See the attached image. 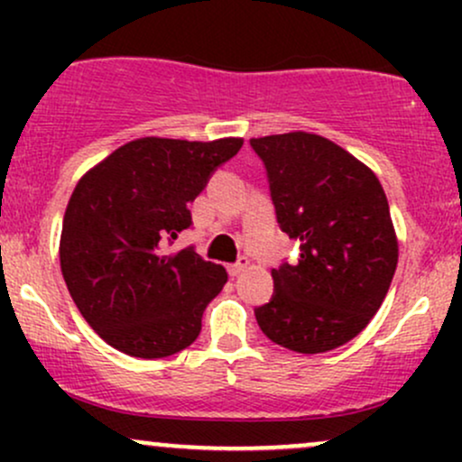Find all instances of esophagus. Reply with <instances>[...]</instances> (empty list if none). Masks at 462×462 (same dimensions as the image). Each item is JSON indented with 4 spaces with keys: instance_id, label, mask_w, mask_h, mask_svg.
I'll return each instance as SVG.
<instances>
[{
    "instance_id": "34e87169",
    "label": "esophagus",
    "mask_w": 462,
    "mask_h": 462,
    "mask_svg": "<svg viewBox=\"0 0 462 462\" xmlns=\"http://www.w3.org/2000/svg\"><path fill=\"white\" fill-rule=\"evenodd\" d=\"M247 267H249V258L247 256H241L236 263L227 264V272H230V275H238V273L245 272Z\"/></svg>"
}]
</instances>
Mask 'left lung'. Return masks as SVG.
<instances>
[{
  "label": "left lung",
  "instance_id": "left-lung-1",
  "mask_svg": "<svg viewBox=\"0 0 462 462\" xmlns=\"http://www.w3.org/2000/svg\"><path fill=\"white\" fill-rule=\"evenodd\" d=\"M267 169L275 217L300 243L295 264L272 269L273 295L256 321L273 343L321 354L363 332L397 267L389 201L375 173L309 132L252 139Z\"/></svg>",
  "mask_w": 462,
  "mask_h": 462
}]
</instances>
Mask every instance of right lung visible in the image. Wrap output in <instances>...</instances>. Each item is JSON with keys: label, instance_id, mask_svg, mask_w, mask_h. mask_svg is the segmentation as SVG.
Wrapping results in <instances>:
<instances>
[{"label": "right lung", "instance_id": "obj_1", "mask_svg": "<svg viewBox=\"0 0 462 462\" xmlns=\"http://www.w3.org/2000/svg\"><path fill=\"white\" fill-rule=\"evenodd\" d=\"M241 145L145 136L79 178L62 219L60 269L78 310L108 346L164 358L199 337L227 273L193 247L167 254L164 243L193 224L190 201Z\"/></svg>", "mask_w": 462, "mask_h": 462}]
</instances>
